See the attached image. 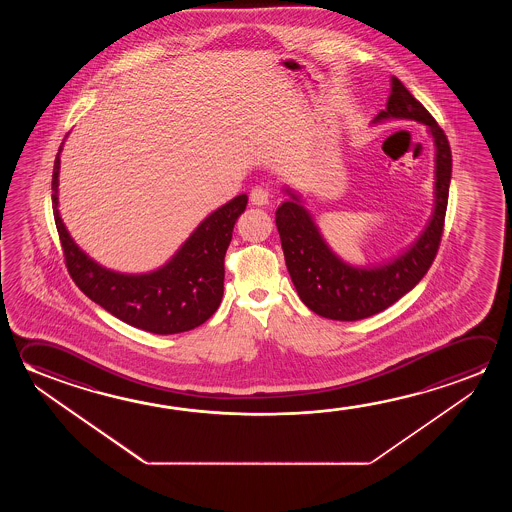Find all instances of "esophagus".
<instances>
[{
	"instance_id": "obj_1",
	"label": "esophagus",
	"mask_w": 512,
	"mask_h": 512,
	"mask_svg": "<svg viewBox=\"0 0 512 512\" xmlns=\"http://www.w3.org/2000/svg\"><path fill=\"white\" fill-rule=\"evenodd\" d=\"M269 189L264 185H255L252 191H250V200L253 205H268L269 203Z\"/></svg>"
}]
</instances>
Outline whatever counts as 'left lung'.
Segmentation results:
<instances>
[{"instance_id":"left-lung-1","label":"left lung","mask_w":512,"mask_h":512,"mask_svg":"<svg viewBox=\"0 0 512 512\" xmlns=\"http://www.w3.org/2000/svg\"><path fill=\"white\" fill-rule=\"evenodd\" d=\"M384 119L419 121L428 126L436 143V209L407 252L378 268H353L328 248L309 212L289 189L293 200L282 203L275 214L285 264L298 296L323 318L357 321L391 307L425 277L441 244L452 178V150L443 128L396 76L391 78L386 110L378 112L375 123Z\"/></svg>"}]
</instances>
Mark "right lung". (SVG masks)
<instances>
[{"mask_svg": "<svg viewBox=\"0 0 512 512\" xmlns=\"http://www.w3.org/2000/svg\"><path fill=\"white\" fill-rule=\"evenodd\" d=\"M60 150L51 178L53 216L66 268L80 291L112 316L151 334H180L205 323L223 298L225 253L248 196L239 194L203 219L166 266L146 275H123L89 259L64 227L57 209Z\"/></svg>", "mask_w": 512, "mask_h": 512, "instance_id": "obj_1", "label": "right lung"}]
</instances>
